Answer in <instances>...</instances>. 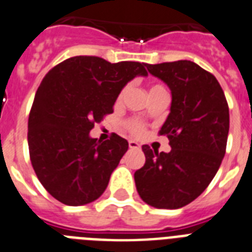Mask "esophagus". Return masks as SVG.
<instances>
[{"mask_svg":"<svg viewBox=\"0 0 252 252\" xmlns=\"http://www.w3.org/2000/svg\"><path fill=\"white\" fill-rule=\"evenodd\" d=\"M128 147H130V149H140V145L134 140L128 141Z\"/></svg>","mask_w":252,"mask_h":252,"instance_id":"34e87169","label":"esophagus"}]
</instances>
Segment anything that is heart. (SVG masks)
Masks as SVG:
<instances>
[{
	"label": "heart",
	"mask_w": 252,
	"mask_h": 252,
	"mask_svg": "<svg viewBox=\"0 0 252 252\" xmlns=\"http://www.w3.org/2000/svg\"><path fill=\"white\" fill-rule=\"evenodd\" d=\"M128 90V86H125L124 89L121 90V93L118 94L117 101H122V99L125 97L126 93ZM149 93H151V96H156V95H159V94H167L166 89L162 85H152L149 87ZM125 127L126 130L130 132L131 135H134V136H140V135L144 134L145 131V125L140 121V120H136V118H131V120H127V121L125 122Z\"/></svg>",
	"instance_id": "1"
}]
</instances>
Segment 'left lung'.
<instances>
[{"mask_svg": "<svg viewBox=\"0 0 252 252\" xmlns=\"http://www.w3.org/2000/svg\"><path fill=\"white\" fill-rule=\"evenodd\" d=\"M170 87L171 109L158 131L168 153L143 145L144 166L135 172L140 198L157 209H180L207 188L225 155L229 108L214 74L190 60L145 64Z\"/></svg>", "mask_w": 252, "mask_h": 252, "instance_id": "8db88e82", "label": "left lung"}]
</instances>
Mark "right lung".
Listing matches in <instances>:
<instances>
[{"label":"right lung","mask_w":252,"mask_h":252,"mask_svg":"<svg viewBox=\"0 0 252 252\" xmlns=\"http://www.w3.org/2000/svg\"><path fill=\"white\" fill-rule=\"evenodd\" d=\"M147 74L145 63L81 55L43 77L29 112V157L43 188L59 202L86 205L103 194L128 143L117 134L97 141L89 132L113 113L125 85Z\"/></svg>","instance_id":"add662e5"}]
</instances>
